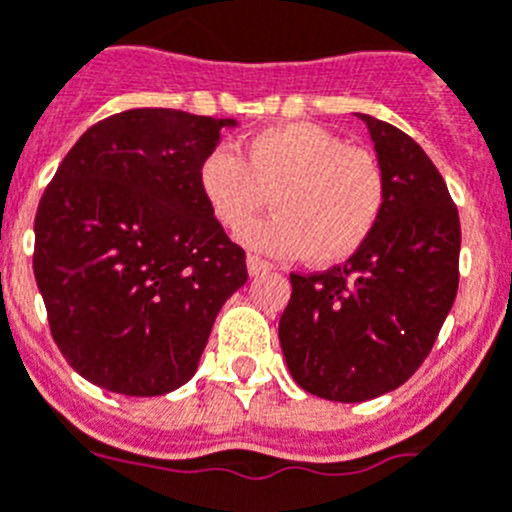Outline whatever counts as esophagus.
Here are the masks:
<instances>
[{"label":"esophagus","instance_id":"esophagus-1","mask_svg":"<svg viewBox=\"0 0 512 512\" xmlns=\"http://www.w3.org/2000/svg\"><path fill=\"white\" fill-rule=\"evenodd\" d=\"M246 266H248V274H251V276L266 274V271L274 269V266H271L269 261L259 259V256H248V259H246Z\"/></svg>","mask_w":512,"mask_h":512}]
</instances>
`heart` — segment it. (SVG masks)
Instances as JSON below:
<instances>
[{
  "mask_svg": "<svg viewBox=\"0 0 512 512\" xmlns=\"http://www.w3.org/2000/svg\"><path fill=\"white\" fill-rule=\"evenodd\" d=\"M198 185L213 218L238 231L272 195L277 215L241 231L248 248L281 259L340 264L363 248L386 203V175L373 152L348 147L312 121L266 126L231 149L205 154Z\"/></svg>",
  "mask_w": 512,
  "mask_h": 512,
  "instance_id": "1",
  "label": "heart"
}]
</instances>
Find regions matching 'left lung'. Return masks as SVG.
Here are the masks:
<instances>
[{"label":"left lung","mask_w":512,"mask_h":512,"mask_svg":"<svg viewBox=\"0 0 512 512\" xmlns=\"http://www.w3.org/2000/svg\"><path fill=\"white\" fill-rule=\"evenodd\" d=\"M386 175L368 241L342 266L292 274L281 353L299 388L360 403L409 381L437 340L459 287L457 205L424 149L396 126L358 114Z\"/></svg>","instance_id":"left-lung-1"}]
</instances>
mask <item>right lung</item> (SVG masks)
Masks as SVG:
<instances>
[{
    "mask_svg": "<svg viewBox=\"0 0 512 512\" xmlns=\"http://www.w3.org/2000/svg\"><path fill=\"white\" fill-rule=\"evenodd\" d=\"M236 119L129 109L73 144L37 205V289L70 368L124 396L190 381L246 253L198 185Z\"/></svg>",
    "mask_w": 512,
    "mask_h": 512,
    "instance_id": "add662e5",
    "label": "right lung"
}]
</instances>
